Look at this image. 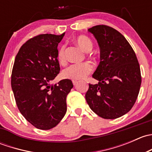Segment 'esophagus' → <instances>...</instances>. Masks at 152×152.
Returning a JSON list of instances; mask_svg holds the SVG:
<instances>
[{"label":"esophagus","instance_id":"obj_1","mask_svg":"<svg viewBox=\"0 0 152 152\" xmlns=\"http://www.w3.org/2000/svg\"><path fill=\"white\" fill-rule=\"evenodd\" d=\"M72 82H73V85H76V84L78 83V82L76 80H73L72 81Z\"/></svg>","mask_w":152,"mask_h":152}]
</instances>
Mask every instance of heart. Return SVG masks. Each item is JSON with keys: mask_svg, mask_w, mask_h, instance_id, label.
Wrapping results in <instances>:
<instances>
[{"mask_svg": "<svg viewBox=\"0 0 152 152\" xmlns=\"http://www.w3.org/2000/svg\"><path fill=\"white\" fill-rule=\"evenodd\" d=\"M76 43L85 52H89L93 48V42L87 37L81 35L75 39ZM57 59L61 64L66 62L65 56V46L61 45L57 52ZM93 70V65L90 62H82L70 65L64 69L62 71V76L65 79L79 80L85 78Z\"/></svg>", "mask_w": 152, "mask_h": 152, "instance_id": "1", "label": "heart"}]
</instances>
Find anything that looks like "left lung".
Here are the masks:
<instances>
[{"label":"left lung","instance_id":"left-lung-1","mask_svg":"<svg viewBox=\"0 0 152 152\" xmlns=\"http://www.w3.org/2000/svg\"><path fill=\"white\" fill-rule=\"evenodd\" d=\"M100 48V62L89 84L85 99L90 108L105 119L126 114L137 100L140 68L135 53L123 35L112 27L99 25L88 29Z\"/></svg>","mask_w":152,"mask_h":152}]
</instances>
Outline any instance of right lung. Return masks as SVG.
I'll return each instance as SVG.
<instances>
[{
    "mask_svg": "<svg viewBox=\"0 0 152 152\" xmlns=\"http://www.w3.org/2000/svg\"><path fill=\"white\" fill-rule=\"evenodd\" d=\"M64 35L45 34L31 38L14 62L11 85L17 106L39 129H50L61 121L67 111V96L73 87L70 79L50 85L60 71L57 46Z\"/></svg>",
    "mask_w": 152,
    "mask_h": 152,
    "instance_id": "obj_1",
    "label": "right lung"
}]
</instances>
